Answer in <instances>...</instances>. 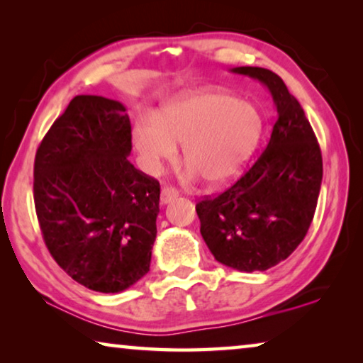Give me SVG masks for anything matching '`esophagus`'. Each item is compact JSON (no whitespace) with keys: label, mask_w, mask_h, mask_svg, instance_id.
Masks as SVG:
<instances>
[{"label":"esophagus","mask_w":363,"mask_h":363,"mask_svg":"<svg viewBox=\"0 0 363 363\" xmlns=\"http://www.w3.org/2000/svg\"><path fill=\"white\" fill-rule=\"evenodd\" d=\"M176 196H177V192L173 187H163L162 195H160V201H162V205H168L176 199Z\"/></svg>","instance_id":"esophagus-1"}]
</instances>
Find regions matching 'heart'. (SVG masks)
Segmentation results:
<instances>
[{
    "label": "heart",
    "mask_w": 363,
    "mask_h": 363,
    "mask_svg": "<svg viewBox=\"0 0 363 363\" xmlns=\"http://www.w3.org/2000/svg\"><path fill=\"white\" fill-rule=\"evenodd\" d=\"M262 134V118L250 104L225 93H200L163 110L160 123L140 120L133 130L139 162L149 173L173 160L177 143L189 164L187 177H203L210 187L230 182L253 155Z\"/></svg>",
    "instance_id": "1"
}]
</instances>
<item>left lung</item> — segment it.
Here are the masks:
<instances>
[{
  "mask_svg": "<svg viewBox=\"0 0 363 363\" xmlns=\"http://www.w3.org/2000/svg\"><path fill=\"white\" fill-rule=\"evenodd\" d=\"M230 72L259 79L277 108L269 144L253 167L218 196L195 206L216 261L240 272L267 270L304 240L322 184V153L304 110L277 73L261 67Z\"/></svg>",
  "mask_w": 363,
  "mask_h": 363,
  "instance_id": "left-lung-1",
  "label": "left lung"
}]
</instances>
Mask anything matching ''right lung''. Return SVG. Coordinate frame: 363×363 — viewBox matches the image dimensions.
I'll use <instances>...</instances> for the list:
<instances>
[{
    "mask_svg": "<svg viewBox=\"0 0 363 363\" xmlns=\"http://www.w3.org/2000/svg\"><path fill=\"white\" fill-rule=\"evenodd\" d=\"M126 107L77 96L36 150L35 210L49 253L70 277L118 293L149 272L160 184L128 162Z\"/></svg>",
    "mask_w": 363,
    "mask_h": 363,
    "instance_id": "right-lung-1",
    "label": "right lung"
}]
</instances>
